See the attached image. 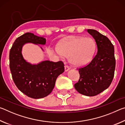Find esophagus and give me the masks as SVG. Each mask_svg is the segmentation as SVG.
Instances as JSON below:
<instances>
[{
	"mask_svg": "<svg viewBox=\"0 0 125 125\" xmlns=\"http://www.w3.org/2000/svg\"><path fill=\"white\" fill-rule=\"evenodd\" d=\"M64 68H65V72H67V71H68L69 69V68H69V67L68 65H65Z\"/></svg>",
	"mask_w": 125,
	"mask_h": 125,
	"instance_id": "1",
	"label": "esophagus"
}]
</instances>
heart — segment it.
I'll return each instance as SVG.
<instances>
[{
  "label": "heart",
  "instance_id": "1",
  "mask_svg": "<svg viewBox=\"0 0 125 125\" xmlns=\"http://www.w3.org/2000/svg\"><path fill=\"white\" fill-rule=\"evenodd\" d=\"M95 48V43L92 38L73 37L61 43L58 50L61 55L70 57L73 65L81 66L91 60Z\"/></svg>",
  "mask_w": 125,
  "mask_h": 125
}]
</instances>
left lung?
<instances>
[{
    "label": "left lung",
    "instance_id": "8db88e82",
    "mask_svg": "<svg viewBox=\"0 0 125 125\" xmlns=\"http://www.w3.org/2000/svg\"><path fill=\"white\" fill-rule=\"evenodd\" d=\"M87 31L95 40L98 52L88 64L78 69L80 77L74 88L80 94L93 96L110 85L116 61L114 45L108 38L95 30L88 29Z\"/></svg>",
    "mask_w": 125,
    "mask_h": 125
}]
</instances>
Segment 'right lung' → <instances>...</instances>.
I'll return each instance as SVG.
<instances>
[{
    "instance_id": "1",
    "label": "right lung",
    "mask_w": 125,
    "mask_h": 125,
    "mask_svg": "<svg viewBox=\"0 0 125 125\" xmlns=\"http://www.w3.org/2000/svg\"><path fill=\"white\" fill-rule=\"evenodd\" d=\"M46 41L45 38L27 32L17 38L10 51L9 65L14 83L22 93L33 99L48 95L53 89L57 78L64 71L62 61H45L31 64L23 58L21 51L25 43L45 45Z\"/></svg>"
}]
</instances>
